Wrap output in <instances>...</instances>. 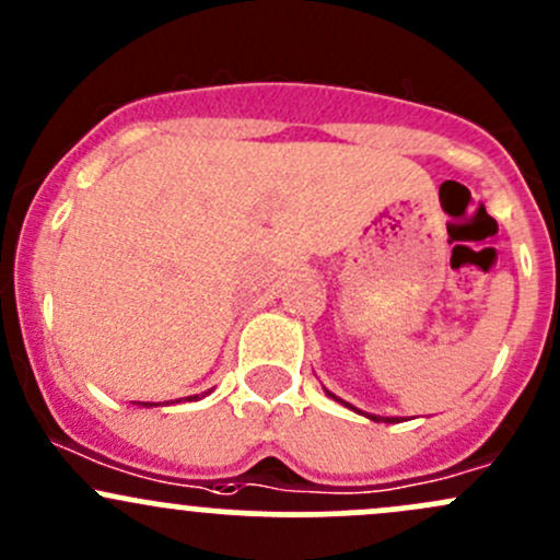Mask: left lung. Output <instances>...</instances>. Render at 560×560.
Returning a JSON list of instances; mask_svg holds the SVG:
<instances>
[{
    "instance_id": "left-lung-1",
    "label": "left lung",
    "mask_w": 560,
    "mask_h": 560,
    "mask_svg": "<svg viewBox=\"0 0 560 560\" xmlns=\"http://www.w3.org/2000/svg\"><path fill=\"white\" fill-rule=\"evenodd\" d=\"M323 389H326V387H323ZM326 395H328V398H334L336 402H341V406H347V408H352V411L363 413V417L374 419V422H387V424H393V422H402V419H400V417H376V413H365V411H360V408H354V406H352V402H347V400L336 398V395H334V393H328V389H326Z\"/></svg>"
}]
</instances>
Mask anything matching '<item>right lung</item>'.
Instances as JSON below:
<instances>
[{
    "mask_svg": "<svg viewBox=\"0 0 560 560\" xmlns=\"http://www.w3.org/2000/svg\"><path fill=\"white\" fill-rule=\"evenodd\" d=\"M208 393H210V389H208ZM206 393V395H208ZM197 398H200V395H189V398H184V400H197ZM178 400H182V398H178ZM176 400V402H178ZM173 402V400H171ZM138 406H143V408H152V406H160V402H138Z\"/></svg>",
    "mask_w": 560,
    "mask_h": 560,
    "instance_id": "right-lung-1",
    "label": "right lung"
}]
</instances>
